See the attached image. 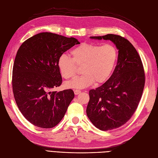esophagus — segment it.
Listing matches in <instances>:
<instances>
[{"instance_id": "esophagus-1", "label": "esophagus", "mask_w": 158, "mask_h": 158, "mask_svg": "<svg viewBox=\"0 0 158 158\" xmlns=\"http://www.w3.org/2000/svg\"><path fill=\"white\" fill-rule=\"evenodd\" d=\"M74 94L75 95H78V94H79L81 92L80 90H78V89H74Z\"/></svg>"}]
</instances>
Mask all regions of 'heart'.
<instances>
[{"label":"heart","instance_id":"1","mask_svg":"<svg viewBox=\"0 0 158 158\" xmlns=\"http://www.w3.org/2000/svg\"><path fill=\"white\" fill-rule=\"evenodd\" d=\"M73 58L61 55L57 60V66L62 77L66 80L76 76V65L80 66L83 74L66 84V87L84 88L94 82L100 84L107 81L111 76L118 59L115 46L107 44L99 45L92 43H82L71 51Z\"/></svg>","mask_w":158,"mask_h":158}]
</instances>
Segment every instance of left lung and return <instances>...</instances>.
<instances>
[{"instance_id": "1", "label": "left lung", "mask_w": 158, "mask_h": 158, "mask_svg": "<svg viewBox=\"0 0 158 158\" xmlns=\"http://www.w3.org/2000/svg\"><path fill=\"white\" fill-rule=\"evenodd\" d=\"M90 38L111 41L118 50L113 74L101 86L89 90L86 109L95 127L112 130L125 124L137 109L145 84L144 67L135 47L125 38L114 34Z\"/></svg>"}]
</instances>
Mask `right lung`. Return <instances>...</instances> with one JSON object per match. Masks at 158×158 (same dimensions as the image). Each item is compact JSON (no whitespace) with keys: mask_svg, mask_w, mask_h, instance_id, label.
<instances>
[{"mask_svg":"<svg viewBox=\"0 0 158 158\" xmlns=\"http://www.w3.org/2000/svg\"><path fill=\"white\" fill-rule=\"evenodd\" d=\"M80 44L74 37L50 32L38 33L18 50L12 70V89L18 107L33 125L51 128L63 118L72 100L73 89L52 92L62 84L59 57Z\"/></svg>","mask_w":158,"mask_h":158,"instance_id":"obj_1","label":"right lung"}]
</instances>
